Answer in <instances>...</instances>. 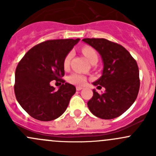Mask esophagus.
<instances>
[{
  "label": "esophagus",
  "mask_w": 156,
  "mask_h": 156,
  "mask_svg": "<svg viewBox=\"0 0 156 156\" xmlns=\"http://www.w3.org/2000/svg\"><path fill=\"white\" fill-rule=\"evenodd\" d=\"M82 87H80V86H77V87H76V90H81V89H82Z\"/></svg>",
  "instance_id": "34e87169"
}]
</instances>
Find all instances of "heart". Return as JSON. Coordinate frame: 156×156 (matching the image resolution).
<instances>
[{
	"mask_svg": "<svg viewBox=\"0 0 156 156\" xmlns=\"http://www.w3.org/2000/svg\"><path fill=\"white\" fill-rule=\"evenodd\" d=\"M82 53L84 56L87 57V59L90 61V63H94L98 61V55L97 51L91 47H84L82 48ZM73 56V52L70 51L67 53L63 59V67L65 69H68L70 66L71 59ZM69 81L71 84H75V85H84L87 81V78L84 75L78 73H74L69 77Z\"/></svg>",
	"mask_w": 156,
	"mask_h": 156,
	"instance_id": "1",
	"label": "heart"
}]
</instances>
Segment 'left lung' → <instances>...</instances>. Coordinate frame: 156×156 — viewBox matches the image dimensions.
Here are the masks:
<instances>
[{
  "mask_svg": "<svg viewBox=\"0 0 156 156\" xmlns=\"http://www.w3.org/2000/svg\"><path fill=\"white\" fill-rule=\"evenodd\" d=\"M83 41L97 50L103 61V75L94 85L106 88L101 94L93 90L87 102L90 111L102 119H112L126 112L137 97L139 69L136 60L121 44L105 38H84Z\"/></svg>",
  "mask_w": 156,
  "mask_h": 156,
  "instance_id": "obj_1",
  "label": "left lung"
}]
</instances>
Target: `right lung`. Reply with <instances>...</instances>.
I'll list each match as a JSON object with an SVG mask.
<instances>
[{
	"label": "right lung",
	"instance_id": "right-lung-1",
	"mask_svg": "<svg viewBox=\"0 0 156 156\" xmlns=\"http://www.w3.org/2000/svg\"><path fill=\"white\" fill-rule=\"evenodd\" d=\"M80 39L49 40L31 48L19 62L14 92L23 109L34 119L54 120L66 111L76 88L66 82L63 59ZM53 80L62 84L59 90L50 86Z\"/></svg>",
	"mask_w": 156,
	"mask_h": 156
}]
</instances>
